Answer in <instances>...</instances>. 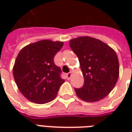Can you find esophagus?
Instances as JSON below:
<instances>
[{
  "label": "esophagus",
  "mask_w": 132,
  "mask_h": 132,
  "mask_svg": "<svg viewBox=\"0 0 132 132\" xmlns=\"http://www.w3.org/2000/svg\"><path fill=\"white\" fill-rule=\"evenodd\" d=\"M71 76H72L71 72H69V73H68L66 74V78H67V79H70V78H71Z\"/></svg>",
  "instance_id": "34e87169"
}]
</instances>
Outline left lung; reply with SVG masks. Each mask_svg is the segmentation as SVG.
<instances>
[{"label":"left lung","mask_w":132,"mask_h":132,"mask_svg":"<svg viewBox=\"0 0 132 132\" xmlns=\"http://www.w3.org/2000/svg\"><path fill=\"white\" fill-rule=\"evenodd\" d=\"M69 45L78 58L84 77L83 87L75 88L78 97L88 102L106 97L119 78L116 52L102 41L87 36L73 39Z\"/></svg>","instance_id":"obj_1"}]
</instances>
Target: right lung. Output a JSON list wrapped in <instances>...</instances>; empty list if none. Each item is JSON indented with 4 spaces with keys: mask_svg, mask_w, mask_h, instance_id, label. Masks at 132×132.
Instances as JSON below:
<instances>
[{
    "mask_svg": "<svg viewBox=\"0 0 132 132\" xmlns=\"http://www.w3.org/2000/svg\"><path fill=\"white\" fill-rule=\"evenodd\" d=\"M62 42L44 39L20 50L13 66V76L21 93L30 101L44 104L54 99L64 82L54 57Z\"/></svg>",
    "mask_w": 132,
    "mask_h": 132,
    "instance_id": "obj_1",
    "label": "right lung"
}]
</instances>
